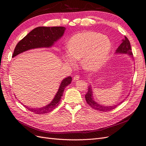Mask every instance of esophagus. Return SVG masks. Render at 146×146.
<instances>
[{
  "instance_id": "34e87169",
  "label": "esophagus",
  "mask_w": 146,
  "mask_h": 146,
  "mask_svg": "<svg viewBox=\"0 0 146 146\" xmlns=\"http://www.w3.org/2000/svg\"><path fill=\"white\" fill-rule=\"evenodd\" d=\"M80 77L78 75H75V76H74L73 77V81H77V80H80Z\"/></svg>"
}]
</instances>
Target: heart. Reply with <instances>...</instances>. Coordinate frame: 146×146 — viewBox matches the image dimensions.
Returning <instances> with one entry per match:
<instances>
[{"label": "heart", "instance_id": "b5f03b06", "mask_svg": "<svg viewBox=\"0 0 146 146\" xmlns=\"http://www.w3.org/2000/svg\"><path fill=\"white\" fill-rule=\"evenodd\" d=\"M111 42L108 37L93 32L79 33L68 41V49L63 54L66 64L75 66L76 60H81L85 70L94 72L105 63L111 49Z\"/></svg>", "mask_w": 146, "mask_h": 146}]
</instances>
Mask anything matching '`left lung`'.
Wrapping results in <instances>:
<instances>
[{
	"mask_svg": "<svg viewBox=\"0 0 146 146\" xmlns=\"http://www.w3.org/2000/svg\"><path fill=\"white\" fill-rule=\"evenodd\" d=\"M115 53L117 54H128L131 56H132L133 54L131 51V45L130 41L127 38V36H125V39L122 40V42L120 44V45L118 47L115 51ZM86 100L88 105L93 108V109L97 110V111H100L103 112H107L110 111L112 110H114L118 105H119L120 103H122L123 100L120 102V103H118L117 105H113V106H103L100 104H98L94 100L93 98V95H92V89L91 86H89L88 91H87V94L85 95Z\"/></svg>",
	"mask_w": 146,
	"mask_h": 146,
	"instance_id": "obj_1",
	"label": "left lung"
}]
</instances>
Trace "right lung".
<instances>
[{
    "label": "right lung",
    "mask_w": 146,
    "mask_h": 146,
    "mask_svg": "<svg viewBox=\"0 0 146 146\" xmlns=\"http://www.w3.org/2000/svg\"><path fill=\"white\" fill-rule=\"evenodd\" d=\"M65 31V27H38L35 28L16 44L13 57L31 49L52 46L54 42L63 36ZM72 80V77L68 76L62 80L54 98L49 105L40 108H28L26 106L25 107L37 114L48 113L52 111L59 105L64 89L70 84Z\"/></svg>",
    "instance_id": "1"
}]
</instances>
